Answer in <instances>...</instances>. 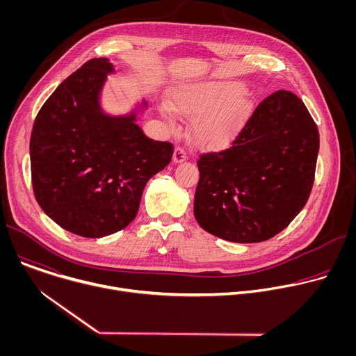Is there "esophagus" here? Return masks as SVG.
I'll list each match as a JSON object with an SVG mask.
<instances>
[{
    "label": "esophagus",
    "instance_id": "34e87169",
    "mask_svg": "<svg viewBox=\"0 0 356 356\" xmlns=\"http://www.w3.org/2000/svg\"><path fill=\"white\" fill-rule=\"evenodd\" d=\"M187 159V154H186V150L183 149V147H176L175 149V152H173V162L175 163H181V162H184Z\"/></svg>",
    "mask_w": 356,
    "mask_h": 356
}]
</instances>
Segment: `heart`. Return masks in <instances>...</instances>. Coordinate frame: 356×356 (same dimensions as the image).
Instances as JSON below:
<instances>
[{
  "label": "heart",
  "mask_w": 356,
  "mask_h": 356,
  "mask_svg": "<svg viewBox=\"0 0 356 356\" xmlns=\"http://www.w3.org/2000/svg\"><path fill=\"white\" fill-rule=\"evenodd\" d=\"M239 81H194L175 87L169 95L170 107L187 117H197L191 127L194 140L213 149L231 145L250 115V101ZM173 121L172 113L163 110Z\"/></svg>",
  "instance_id": "1"
}]
</instances>
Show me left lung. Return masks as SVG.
I'll list each match as a JSON object with an SVG mask.
<instances>
[{
    "label": "left lung",
    "mask_w": 356,
    "mask_h": 356,
    "mask_svg": "<svg viewBox=\"0 0 356 356\" xmlns=\"http://www.w3.org/2000/svg\"><path fill=\"white\" fill-rule=\"evenodd\" d=\"M232 145L197 162L194 217L202 229L229 242L270 239L310 197L317 125L296 94L280 90L257 107Z\"/></svg>",
    "instance_id": "8db88e82"
}]
</instances>
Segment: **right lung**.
Here are the masks:
<instances>
[{
  "label": "right lung",
  "instance_id": "obj_1",
  "mask_svg": "<svg viewBox=\"0 0 356 356\" xmlns=\"http://www.w3.org/2000/svg\"><path fill=\"white\" fill-rule=\"evenodd\" d=\"M106 58L91 59L70 74L42 106L29 154L32 186L44 214L63 229L103 238L135 218L149 179L172 161L173 145L149 139L136 124L145 99L124 115L101 106Z\"/></svg>",
  "mask_w": 356,
  "mask_h": 356
}]
</instances>
